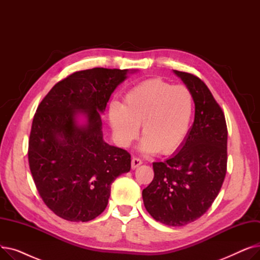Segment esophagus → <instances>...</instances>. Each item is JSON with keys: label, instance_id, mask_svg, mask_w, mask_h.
<instances>
[{"label": "esophagus", "instance_id": "obj_1", "mask_svg": "<svg viewBox=\"0 0 260 260\" xmlns=\"http://www.w3.org/2000/svg\"><path fill=\"white\" fill-rule=\"evenodd\" d=\"M142 165V160L140 159V158H138V157H133V159H132V169L133 170H135V169H137L139 166H141Z\"/></svg>", "mask_w": 260, "mask_h": 260}]
</instances>
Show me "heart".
I'll use <instances>...</instances> for the list:
<instances>
[{"mask_svg":"<svg viewBox=\"0 0 260 260\" xmlns=\"http://www.w3.org/2000/svg\"><path fill=\"white\" fill-rule=\"evenodd\" d=\"M193 113L194 97L188 87L151 79L131 88L121 106L112 104L108 116L120 145L128 146L142 125V151L171 154L184 141Z\"/></svg>","mask_w":260,"mask_h":260,"instance_id":"1","label":"heart"}]
</instances>
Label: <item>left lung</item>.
Here are the masks:
<instances>
[{
    "label": "left lung",
    "mask_w": 260,
    "mask_h": 260,
    "mask_svg": "<svg viewBox=\"0 0 260 260\" xmlns=\"http://www.w3.org/2000/svg\"><path fill=\"white\" fill-rule=\"evenodd\" d=\"M193 93L195 119L180 151L154 162V179L143 190L144 207L163 224L182 226L206 213L226 174L228 128L221 107L204 82L175 71Z\"/></svg>",
    "instance_id": "obj_1"
}]
</instances>
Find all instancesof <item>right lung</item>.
Here are the masks:
<instances>
[{"label": "right lung", "mask_w": 260, "mask_h": 260, "mask_svg": "<svg viewBox=\"0 0 260 260\" xmlns=\"http://www.w3.org/2000/svg\"><path fill=\"white\" fill-rule=\"evenodd\" d=\"M127 70L95 67L59 81L34 117L28 162L38 192L57 216L86 222L106 208L111 185L131 170V154L103 140V113ZM83 112L88 123L76 124Z\"/></svg>", "instance_id": "obj_1"}]
</instances>
